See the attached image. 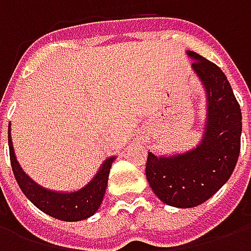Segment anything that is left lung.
<instances>
[{
	"mask_svg": "<svg viewBox=\"0 0 251 251\" xmlns=\"http://www.w3.org/2000/svg\"><path fill=\"white\" fill-rule=\"evenodd\" d=\"M192 71L205 93V118L198 145L184 152H148V183L163 203L191 208L204 203L226 184L241 151L242 113L226 75L192 51Z\"/></svg>",
	"mask_w": 251,
	"mask_h": 251,
	"instance_id": "obj_1",
	"label": "left lung"
}]
</instances>
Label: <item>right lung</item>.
Wrapping results in <instances>:
<instances>
[{"label": "right lung", "instance_id": "add662e5", "mask_svg": "<svg viewBox=\"0 0 251 251\" xmlns=\"http://www.w3.org/2000/svg\"><path fill=\"white\" fill-rule=\"evenodd\" d=\"M8 144L10 164L13 169L14 177L17 184L23 191V194L33 203V204L47 215L56 218L64 222L84 221L93 216L102 204L107 180H109L110 168L114 163L117 156H110L100 164V167L94 175V177L82 188L75 191H53L37 184L25 174L24 169L17 161L13 149L10 124L8 129Z\"/></svg>", "mask_w": 251, "mask_h": 251}]
</instances>
